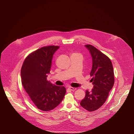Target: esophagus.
<instances>
[{
	"label": "esophagus",
	"mask_w": 134,
	"mask_h": 134,
	"mask_svg": "<svg viewBox=\"0 0 134 134\" xmlns=\"http://www.w3.org/2000/svg\"><path fill=\"white\" fill-rule=\"evenodd\" d=\"M68 89L69 90V91H74L76 90V88L75 87H69L68 88Z\"/></svg>",
	"instance_id": "esophagus-1"
}]
</instances>
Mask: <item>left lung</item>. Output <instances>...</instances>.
Wrapping results in <instances>:
<instances>
[{
    "mask_svg": "<svg viewBox=\"0 0 134 134\" xmlns=\"http://www.w3.org/2000/svg\"><path fill=\"white\" fill-rule=\"evenodd\" d=\"M85 47L92 58L90 75L93 88L91 92L86 91L85 97L80 104L87 111H93L100 108L107 99L114 84V72L112 63L106 55L92 45Z\"/></svg>",
    "mask_w": 134,
    "mask_h": 134,
    "instance_id": "obj_1",
    "label": "left lung"
}]
</instances>
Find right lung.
Wrapping results in <instances>:
<instances>
[{
  "instance_id": "1",
  "label": "right lung",
  "mask_w": 134,
  "mask_h": 134,
  "mask_svg": "<svg viewBox=\"0 0 134 134\" xmlns=\"http://www.w3.org/2000/svg\"><path fill=\"white\" fill-rule=\"evenodd\" d=\"M59 46L44 47L30 53L21 71L23 86L31 101L41 110L49 111L58 106L66 94L64 86H56L47 80L53 55Z\"/></svg>"
}]
</instances>
